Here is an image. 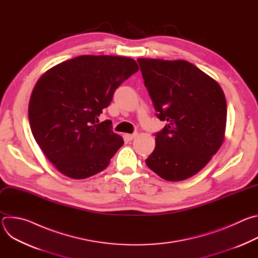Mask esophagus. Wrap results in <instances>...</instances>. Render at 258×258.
Returning <instances> with one entry per match:
<instances>
[{"instance_id":"obj_1","label":"esophagus","mask_w":258,"mask_h":258,"mask_svg":"<svg viewBox=\"0 0 258 258\" xmlns=\"http://www.w3.org/2000/svg\"><path fill=\"white\" fill-rule=\"evenodd\" d=\"M137 136H138V133H133V134H128V135H126V138H127L130 141H132V140H134Z\"/></svg>"}]
</instances>
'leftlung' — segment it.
<instances>
[{
  "label": "left lung",
  "instance_id": "left-lung-1",
  "mask_svg": "<svg viewBox=\"0 0 258 258\" xmlns=\"http://www.w3.org/2000/svg\"><path fill=\"white\" fill-rule=\"evenodd\" d=\"M156 116L166 121L146 164L160 177L178 181L200 171L225 137L227 102L219 85L185 60L138 59Z\"/></svg>",
  "mask_w": 258,
  "mask_h": 258
}]
</instances>
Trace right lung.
Masks as SVG:
<instances>
[{"label": "right lung", "mask_w": 258, "mask_h": 258, "mask_svg": "<svg viewBox=\"0 0 258 258\" xmlns=\"http://www.w3.org/2000/svg\"><path fill=\"white\" fill-rule=\"evenodd\" d=\"M139 66L134 59L83 55L64 61L36 83L28 105L32 135L47 158L71 178L104 170L123 139L99 122L115 90Z\"/></svg>", "instance_id": "add662e5"}]
</instances>
